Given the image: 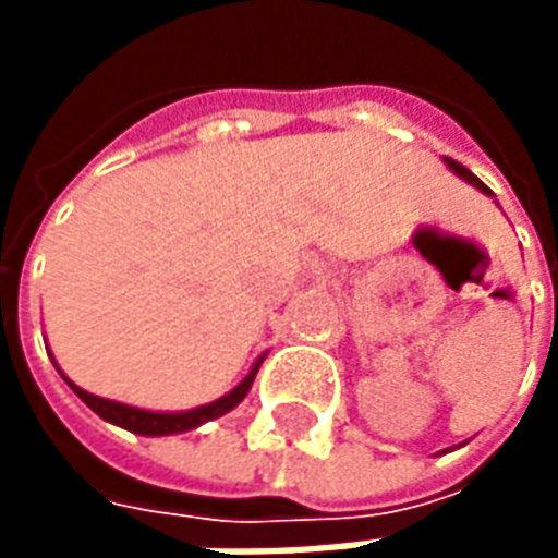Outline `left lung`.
<instances>
[{"label": "left lung", "mask_w": 558, "mask_h": 558, "mask_svg": "<svg viewBox=\"0 0 558 558\" xmlns=\"http://www.w3.org/2000/svg\"><path fill=\"white\" fill-rule=\"evenodd\" d=\"M445 163H448V167H451V170H454L457 175H463V179H466V182H472V184H475V187H481V191H484V194H490V187H487V184L481 182L478 175H472V172H469L466 167H463V163H457V160H451V158H445Z\"/></svg>", "instance_id": "1"}]
</instances>
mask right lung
<instances>
[{"mask_svg": "<svg viewBox=\"0 0 558 558\" xmlns=\"http://www.w3.org/2000/svg\"><path fill=\"white\" fill-rule=\"evenodd\" d=\"M259 364L263 359L254 364V371L244 376L239 386L232 388L230 395H223L215 403H206V407H196L191 412H146L137 410V407H125V403H116V400L107 398H95L89 391H83L80 386H74L71 379H65L68 386L74 388V395H77L92 412H98L104 421H110V424H119V427H125L131 433H140V436H170V433H184V430H194L199 424H206L211 418H220L223 412L235 410L239 403L244 400V395L251 391L254 386V376L259 371Z\"/></svg>", "mask_w": 558, "mask_h": 558, "instance_id": "right-lung-1", "label": "right lung"}]
</instances>
